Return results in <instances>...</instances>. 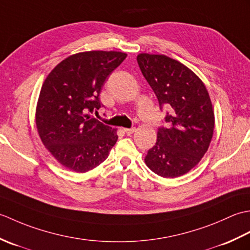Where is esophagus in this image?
Wrapping results in <instances>:
<instances>
[{"instance_id": "1", "label": "esophagus", "mask_w": 250, "mask_h": 250, "mask_svg": "<svg viewBox=\"0 0 250 250\" xmlns=\"http://www.w3.org/2000/svg\"><path fill=\"white\" fill-rule=\"evenodd\" d=\"M135 131V128H131V129H124V132L126 135H131L133 132Z\"/></svg>"}]
</instances>
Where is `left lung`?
I'll return each instance as SVG.
<instances>
[{
	"instance_id": "left-lung-1",
	"label": "left lung",
	"mask_w": 250,
	"mask_h": 250,
	"mask_svg": "<svg viewBox=\"0 0 250 250\" xmlns=\"http://www.w3.org/2000/svg\"><path fill=\"white\" fill-rule=\"evenodd\" d=\"M137 63L160 109H167V125L158 129L145 162L159 176H182L200 162L213 137L215 117L208 92L192 71L172 58L141 54Z\"/></svg>"
}]
</instances>
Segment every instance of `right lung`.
Instances as JSON below:
<instances>
[{
  "label": "right lung",
  "instance_id": "obj_1",
  "mask_svg": "<svg viewBox=\"0 0 250 250\" xmlns=\"http://www.w3.org/2000/svg\"><path fill=\"white\" fill-rule=\"evenodd\" d=\"M126 55L87 51L60 62L43 83L36 107L42 142L57 161L77 173L100 166L118 136L92 116L101 108L100 92L106 78Z\"/></svg>",
  "mask_w": 250,
  "mask_h": 250
}]
</instances>
